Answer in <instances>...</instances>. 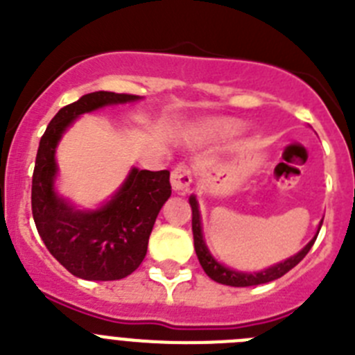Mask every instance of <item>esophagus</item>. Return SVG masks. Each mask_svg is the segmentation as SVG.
Returning <instances> with one entry per match:
<instances>
[{
    "mask_svg": "<svg viewBox=\"0 0 355 355\" xmlns=\"http://www.w3.org/2000/svg\"><path fill=\"white\" fill-rule=\"evenodd\" d=\"M171 183L175 192H188V188L192 184V171H190V167H187V165H178L172 171Z\"/></svg>",
    "mask_w": 355,
    "mask_h": 355,
    "instance_id": "34e87169",
    "label": "esophagus"
}]
</instances>
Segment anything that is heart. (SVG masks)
Instances as JSON below:
<instances>
[{
    "instance_id": "b5f03b06",
    "label": "heart",
    "mask_w": 355,
    "mask_h": 355,
    "mask_svg": "<svg viewBox=\"0 0 355 355\" xmlns=\"http://www.w3.org/2000/svg\"><path fill=\"white\" fill-rule=\"evenodd\" d=\"M236 122L229 119H208L196 128L199 139H224L227 135L234 133Z\"/></svg>"
}]
</instances>
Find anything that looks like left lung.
<instances>
[{
  "label": "left lung",
  "mask_w": 355,
  "mask_h": 355,
  "mask_svg": "<svg viewBox=\"0 0 355 355\" xmlns=\"http://www.w3.org/2000/svg\"><path fill=\"white\" fill-rule=\"evenodd\" d=\"M190 206H192V231H193V247H196V254L197 258H199L200 266H202V270L206 272L209 279L216 281V283L220 284H227V286H234V288H245V286H256V284H265L270 283V281H275V279L283 277L286 272H290L293 266L299 265L304 258H306V254L309 252V249L315 243L316 236L318 233L315 234L309 243L300 250L299 254H295L291 258H288L286 261L277 263V265L270 266V268H266L263 272H254V274H245V272H236L231 270V268H225L224 265H220L218 261H215L211 254H209L208 247L205 243V238H202V229H200V215H199V205H197L196 197H190ZM322 225V224H320ZM320 231V229H318Z\"/></svg>",
  "instance_id": "left-lung-1"
}]
</instances>
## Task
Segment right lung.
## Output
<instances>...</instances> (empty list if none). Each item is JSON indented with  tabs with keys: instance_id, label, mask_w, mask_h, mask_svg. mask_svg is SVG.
Here are the masks:
<instances>
[{
	"instance_id": "right-lung-1",
	"label": "right lung",
	"mask_w": 355,
	"mask_h": 355,
	"mask_svg": "<svg viewBox=\"0 0 355 355\" xmlns=\"http://www.w3.org/2000/svg\"><path fill=\"white\" fill-rule=\"evenodd\" d=\"M140 99L133 94H85L53 117L37 150L31 213L53 258L87 281H117L144 261L156 216L171 197V172L133 168L117 193L96 211H78L55 192V149L74 119L106 105Z\"/></svg>"
}]
</instances>
